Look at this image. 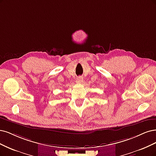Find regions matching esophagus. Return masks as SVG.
Returning a JSON list of instances; mask_svg holds the SVG:
<instances>
[{
    "label": "esophagus",
    "instance_id": "34e87169",
    "mask_svg": "<svg viewBox=\"0 0 156 156\" xmlns=\"http://www.w3.org/2000/svg\"><path fill=\"white\" fill-rule=\"evenodd\" d=\"M83 78L82 77H77V81L78 82V83H82L83 82Z\"/></svg>",
    "mask_w": 156,
    "mask_h": 156
}]
</instances>
